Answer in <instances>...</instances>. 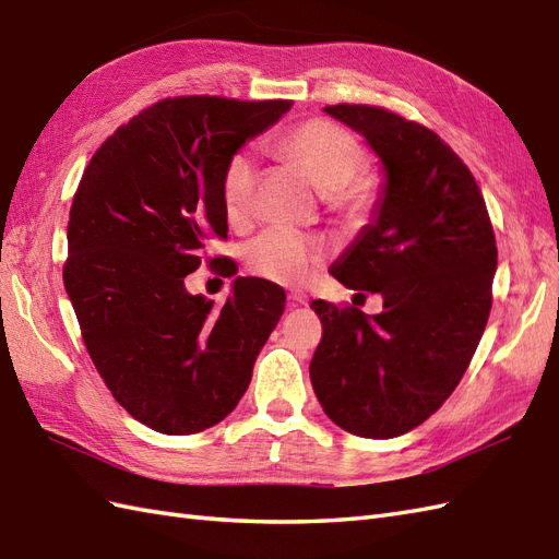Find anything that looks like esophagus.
I'll list each match as a JSON object with an SVG mask.
<instances>
[{"mask_svg":"<svg viewBox=\"0 0 559 559\" xmlns=\"http://www.w3.org/2000/svg\"><path fill=\"white\" fill-rule=\"evenodd\" d=\"M288 301H290V307H307L309 305V295L305 290H293L288 295Z\"/></svg>","mask_w":559,"mask_h":559,"instance_id":"1","label":"esophagus"}]
</instances>
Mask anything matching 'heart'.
<instances>
[{
    "mask_svg": "<svg viewBox=\"0 0 559 559\" xmlns=\"http://www.w3.org/2000/svg\"><path fill=\"white\" fill-rule=\"evenodd\" d=\"M278 152L309 175L328 205L360 215L372 205L377 180L362 166V145L346 126L332 119H309L278 140ZM258 164L248 150H238L222 173V209L231 225L252 213ZM321 238L290 227H269L246 246V264L266 281L301 283L323 262Z\"/></svg>",
    "mask_w": 559,
    "mask_h": 559,
    "instance_id": "heart-1",
    "label": "heart"
}]
</instances>
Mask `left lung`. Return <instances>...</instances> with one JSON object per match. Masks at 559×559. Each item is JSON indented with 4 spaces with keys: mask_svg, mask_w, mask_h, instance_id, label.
<instances>
[{
    "mask_svg": "<svg viewBox=\"0 0 559 559\" xmlns=\"http://www.w3.org/2000/svg\"><path fill=\"white\" fill-rule=\"evenodd\" d=\"M384 168L370 225L330 274L379 293L365 316L316 299L323 340L309 365L318 403L340 428L386 440L440 409L487 325L497 238L468 166L426 126L384 107L330 105Z\"/></svg>",
    "mask_w": 559,
    "mask_h": 559,
    "instance_id": "left-lung-1",
    "label": "left lung"
}]
</instances>
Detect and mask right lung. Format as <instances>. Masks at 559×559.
<instances>
[{
  "label": "right lung",
  "mask_w": 559,
  "mask_h": 559,
  "mask_svg": "<svg viewBox=\"0 0 559 559\" xmlns=\"http://www.w3.org/2000/svg\"><path fill=\"white\" fill-rule=\"evenodd\" d=\"M290 100L182 95L142 109L93 154L70 209L62 281L95 370L117 403L158 433L219 424L285 309V293L238 276L219 311L189 295L209 243L227 238L222 173Z\"/></svg>",
  "instance_id": "1"
}]
</instances>
